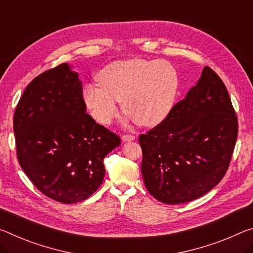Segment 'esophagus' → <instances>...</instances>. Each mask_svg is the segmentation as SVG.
Returning <instances> with one entry per match:
<instances>
[{
    "label": "esophagus",
    "mask_w": 253,
    "mask_h": 253,
    "mask_svg": "<svg viewBox=\"0 0 253 253\" xmlns=\"http://www.w3.org/2000/svg\"><path fill=\"white\" fill-rule=\"evenodd\" d=\"M122 139H123V142H130V141H134L135 136L130 135V134H125L122 136Z\"/></svg>",
    "instance_id": "esophagus-1"
}]
</instances>
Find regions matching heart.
I'll return each instance as SVG.
<instances>
[{
  "label": "heart",
  "mask_w": 253,
  "mask_h": 253,
  "mask_svg": "<svg viewBox=\"0 0 253 253\" xmlns=\"http://www.w3.org/2000/svg\"><path fill=\"white\" fill-rule=\"evenodd\" d=\"M100 87L86 85L83 97L90 114L101 125H110L123 111L138 125L153 127L166 119L178 94V74L166 61L128 59L112 63L97 76Z\"/></svg>",
  "instance_id": "obj_1"
}]
</instances>
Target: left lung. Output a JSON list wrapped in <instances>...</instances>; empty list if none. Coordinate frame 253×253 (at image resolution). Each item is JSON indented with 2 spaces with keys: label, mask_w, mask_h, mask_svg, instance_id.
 <instances>
[{
  "label": "left lung",
  "mask_w": 253,
  "mask_h": 253,
  "mask_svg": "<svg viewBox=\"0 0 253 253\" xmlns=\"http://www.w3.org/2000/svg\"><path fill=\"white\" fill-rule=\"evenodd\" d=\"M236 137L238 119L226 86L206 66L169 116L139 136L146 189L169 205L202 197L225 175Z\"/></svg>",
  "instance_id": "8db88e82"
}]
</instances>
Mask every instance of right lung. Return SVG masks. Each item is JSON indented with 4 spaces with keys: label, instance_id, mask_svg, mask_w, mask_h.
<instances>
[{
    "label": "right lung",
    "instance_id": "add662e5",
    "mask_svg": "<svg viewBox=\"0 0 253 253\" xmlns=\"http://www.w3.org/2000/svg\"><path fill=\"white\" fill-rule=\"evenodd\" d=\"M13 130L20 166L47 197L64 204L89 198L105 178L103 159L120 138L86 114L82 81L67 63L26 87Z\"/></svg>",
    "mask_w": 253,
    "mask_h": 253
}]
</instances>
